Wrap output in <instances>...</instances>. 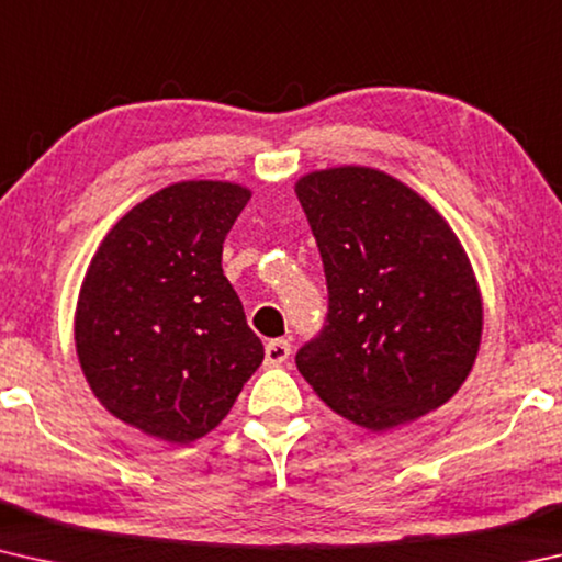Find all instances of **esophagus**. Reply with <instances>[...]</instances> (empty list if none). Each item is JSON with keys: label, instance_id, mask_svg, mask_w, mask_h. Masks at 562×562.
<instances>
[{"label": "esophagus", "instance_id": "obj_1", "mask_svg": "<svg viewBox=\"0 0 562 562\" xmlns=\"http://www.w3.org/2000/svg\"><path fill=\"white\" fill-rule=\"evenodd\" d=\"M290 357V341L288 339H270L265 345V364L280 367Z\"/></svg>", "mask_w": 562, "mask_h": 562}]
</instances>
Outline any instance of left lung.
Masks as SVG:
<instances>
[{
  "label": "left lung",
  "instance_id": "obj_1",
  "mask_svg": "<svg viewBox=\"0 0 562 562\" xmlns=\"http://www.w3.org/2000/svg\"><path fill=\"white\" fill-rule=\"evenodd\" d=\"M294 193L327 278V317L294 364L331 412L389 431L459 392L481 345L483 307L449 223L374 168H329Z\"/></svg>",
  "mask_w": 562,
  "mask_h": 562
}]
</instances>
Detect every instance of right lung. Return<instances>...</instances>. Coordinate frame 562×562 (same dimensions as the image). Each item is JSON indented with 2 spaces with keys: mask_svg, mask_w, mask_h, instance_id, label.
I'll use <instances>...</instances> for the list:
<instances>
[{
  "mask_svg": "<svg viewBox=\"0 0 562 562\" xmlns=\"http://www.w3.org/2000/svg\"><path fill=\"white\" fill-rule=\"evenodd\" d=\"M250 190L183 180L103 237L76 304V355L109 412L148 436L213 431L262 364L260 337L223 274V243Z\"/></svg>",
  "mask_w": 562,
  "mask_h": 562,
  "instance_id": "obj_1",
  "label": "right lung"
}]
</instances>
